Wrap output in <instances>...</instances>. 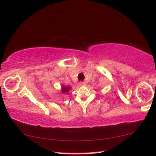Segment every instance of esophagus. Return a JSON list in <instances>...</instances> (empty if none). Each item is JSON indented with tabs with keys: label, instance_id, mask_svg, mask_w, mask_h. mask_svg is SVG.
<instances>
[{
	"label": "esophagus",
	"instance_id": "34e87169",
	"mask_svg": "<svg viewBox=\"0 0 156 156\" xmlns=\"http://www.w3.org/2000/svg\"><path fill=\"white\" fill-rule=\"evenodd\" d=\"M85 84H86V83L84 82H79V85H80V86H84Z\"/></svg>",
	"mask_w": 156,
	"mask_h": 156
}]
</instances>
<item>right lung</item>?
Segmentation results:
<instances>
[{"label":"right lung","mask_w":156,"mask_h":156,"mask_svg":"<svg viewBox=\"0 0 156 156\" xmlns=\"http://www.w3.org/2000/svg\"><path fill=\"white\" fill-rule=\"evenodd\" d=\"M71 88L69 86H62V93H67L69 92V90Z\"/></svg>","instance_id":"right-lung-1"}]
</instances>
